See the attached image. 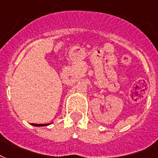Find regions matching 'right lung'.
<instances>
[{
    "instance_id": "add662e5",
    "label": "right lung",
    "mask_w": 158,
    "mask_h": 158,
    "mask_svg": "<svg viewBox=\"0 0 158 158\" xmlns=\"http://www.w3.org/2000/svg\"><path fill=\"white\" fill-rule=\"evenodd\" d=\"M33 125H34V126H37V127H40V126L48 125V124H39V123H33Z\"/></svg>"
}]
</instances>
